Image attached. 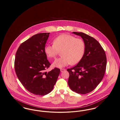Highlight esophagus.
Listing matches in <instances>:
<instances>
[{"mask_svg": "<svg viewBox=\"0 0 120 120\" xmlns=\"http://www.w3.org/2000/svg\"><path fill=\"white\" fill-rule=\"evenodd\" d=\"M65 69H64V68H61V69H60V71H61V72H62L65 71Z\"/></svg>", "mask_w": 120, "mask_h": 120, "instance_id": "34e87169", "label": "esophagus"}]
</instances>
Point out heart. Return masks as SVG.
<instances>
[{
  "label": "heart",
  "mask_w": 120,
  "mask_h": 120,
  "mask_svg": "<svg viewBox=\"0 0 120 120\" xmlns=\"http://www.w3.org/2000/svg\"><path fill=\"white\" fill-rule=\"evenodd\" d=\"M53 45L47 44L44 51L49 58H55L61 52V57L53 63V66L61 68L69 64L74 65L80 61L85 51V43L81 38L72 35L62 34L53 40Z\"/></svg>",
  "instance_id": "obj_1"
}]
</instances>
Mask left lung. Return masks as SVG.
<instances>
[{
  "instance_id": "obj_1",
  "label": "left lung",
  "mask_w": 120,
  "mask_h": 120,
  "mask_svg": "<svg viewBox=\"0 0 120 120\" xmlns=\"http://www.w3.org/2000/svg\"><path fill=\"white\" fill-rule=\"evenodd\" d=\"M73 33L82 38L86 47L80 61L67 70L69 73L68 85L76 93L87 94L93 90L103 78L106 68V56L103 47L94 38L82 32Z\"/></svg>"
}]
</instances>
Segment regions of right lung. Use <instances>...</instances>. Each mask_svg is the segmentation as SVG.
Masks as SVG:
<instances>
[{
    "label": "right lung",
    "mask_w": 120,
    "mask_h": 120,
    "mask_svg": "<svg viewBox=\"0 0 120 120\" xmlns=\"http://www.w3.org/2000/svg\"><path fill=\"white\" fill-rule=\"evenodd\" d=\"M49 34L33 35L22 43L16 52L14 66L17 77L28 91L36 95L51 92L60 71L57 68L46 71L51 65L44 51Z\"/></svg>",
    "instance_id": "right-lung-1"
}]
</instances>
